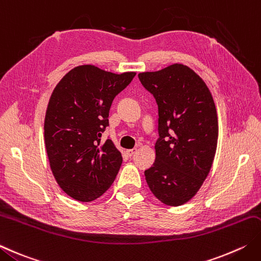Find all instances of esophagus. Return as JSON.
I'll return each instance as SVG.
<instances>
[{
    "label": "esophagus",
    "instance_id": "obj_1",
    "mask_svg": "<svg viewBox=\"0 0 261 261\" xmlns=\"http://www.w3.org/2000/svg\"><path fill=\"white\" fill-rule=\"evenodd\" d=\"M136 151H137V149H136V148H134V149H127L125 152H126L127 156L131 157V156H134L136 154Z\"/></svg>",
    "mask_w": 261,
    "mask_h": 261
}]
</instances>
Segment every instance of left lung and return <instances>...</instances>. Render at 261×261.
<instances>
[{
	"label": "left lung",
	"mask_w": 261,
	"mask_h": 261,
	"mask_svg": "<svg viewBox=\"0 0 261 261\" xmlns=\"http://www.w3.org/2000/svg\"><path fill=\"white\" fill-rule=\"evenodd\" d=\"M158 106L156 158L145 171L158 200L181 206L196 195L215 157L218 120L213 96L200 76L183 64L138 74Z\"/></svg>",
	"instance_id": "1"
}]
</instances>
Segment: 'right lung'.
Wrapping results in <instances>:
<instances>
[{
    "mask_svg": "<svg viewBox=\"0 0 261 261\" xmlns=\"http://www.w3.org/2000/svg\"><path fill=\"white\" fill-rule=\"evenodd\" d=\"M136 72L115 74L95 65H79L56 85L46 110L45 147L60 188L78 201L106 192L119 173L121 152L103 141L112 101Z\"/></svg>",
    "mask_w": 261,
    "mask_h": 261,
    "instance_id": "add662e5",
    "label": "right lung"
}]
</instances>
